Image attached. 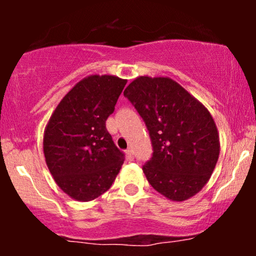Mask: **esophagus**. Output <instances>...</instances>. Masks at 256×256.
<instances>
[{"instance_id": "obj_1", "label": "esophagus", "mask_w": 256, "mask_h": 256, "mask_svg": "<svg viewBox=\"0 0 256 256\" xmlns=\"http://www.w3.org/2000/svg\"><path fill=\"white\" fill-rule=\"evenodd\" d=\"M126 156H128V158H130V160H132V158H134V150H132V149H128V150H126Z\"/></svg>"}]
</instances>
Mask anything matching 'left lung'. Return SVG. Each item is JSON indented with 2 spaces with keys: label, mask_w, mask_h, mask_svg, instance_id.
<instances>
[{
  "label": "left lung",
  "mask_w": 256,
  "mask_h": 256,
  "mask_svg": "<svg viewBox=\"0 0 256 256\" xmlns=\"http://www.w3.org/2000/svg\"><path fill=\"white\" fill-rule=\"evenodd\" d=\"M146 122L152 158L143 166L149 184L171 201L195 196L219 158V134L210 110L168 77L140 76L124 91Z\"/></svg>",
  "instance_id": "obj_1"
}]
</instances>
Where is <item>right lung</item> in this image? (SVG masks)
Returning a JSON list of instances; mask_svg holds the SVG:
<instances>
[{
	"instance_id": "obj_1",
	"label": "right lung",
	"mask_w": 256,
	"mask_h": 256,
	"mask_svg": "<svg viewBox=\"0 0 256 256\" xmlns=\"http://www.w3.org/2000/svg\"><path fill=\"white\" fill-rule=\"evenodd\" d=\"M128 83L112 74L79 80L52 112L44 128L43 152L55 183L80 202L107 192L124 164L106 120Z\"/></svg>"
}]
</instances>
